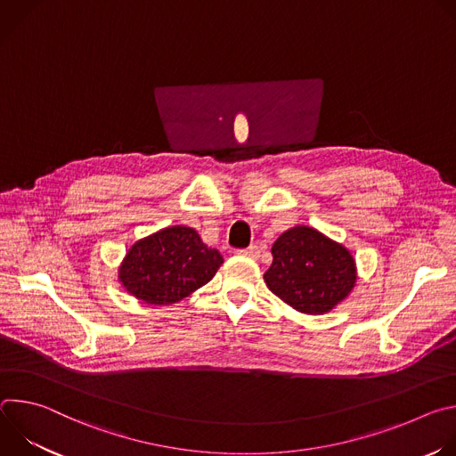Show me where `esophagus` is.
Returning <instances> with one entry per match:
<instances>
[{
  "mask_svg": "<svg viewBox=\"0 0 456 456\" xmlns=\"http://www.w3.org/2000/svg\"><path fill=\"white\" fill-rule=\"evenodd\" d=\"M240 256H247V257H252V259H257L259 257V247L257 245H250L247 248H240L236 250Z\"/></svg>",
  "mask_w": 456,
  "mask_h": 456,
  "instance_id": "34e87169",
  "label": "esophagus"
}]
</instances>
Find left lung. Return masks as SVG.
Returning a JSON list of instances; mask_svg holds the SVG:
<instances>
[{"label": "left lung", "instance_id": "8db88e82", "mask_svg": "<svg viewBox=\"0 0 456 456\" xmlns=\"http://www.w3.org/2000/svg\"><path fill=\"white\" fill-rule=\"evenodd\" d=\"M267 287L303 314H324L354 289L357 273L348 248L305 225L285 231L273 245Z\"/></svg>", "mask_w": 456, "mask_h": 456}]
</instances>
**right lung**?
I'll return each instance as SVG.
<instances>
[{"label": "right lung", "instance_id": "1", "mask_svg": "<svg viewBox=\"0 0 456 456\" xmlns=\"http://www.w3.org/2000/svg\"><path fill=\"white\" fill-rule=\"evenodd\" d=\"M224 257L199 232L175 225L137 241L118 269L124 289L150 305H169L213 280Z\"/></svg>", "mask_w": 456, "mask_h": 456}]
</instances>
